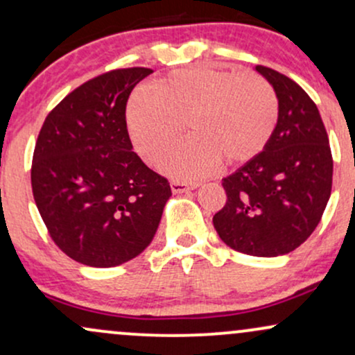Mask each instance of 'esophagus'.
I'll return each instance as SVG.
<instances>
[{"instance_id":"obj_1","label":"esophagus","mask_w":355,"mask_h":355,"mask_svg":"<svg viewBox=\"0 0 355 355\" xmlns=\"http://www.w3.org/2000/svg\"><path fill=\"white\" fill-rule=\"evenodd\" d=\"M197 183H187V182H172L170 183V189L175 195L177 193H185V191H190V190H195L197 189Z\"/></svg>"}]
</instances>
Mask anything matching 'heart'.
<instances>
[{
  "instance_id": "obj_1",
  "label": "heart",
  "mask_w": 355,
  "mask_h": 355,
  "mask_svg": "<svg viewBox=\"0 0 355 355\" xmlns=\"http://www.w3.org/2000/svg\"><path fill=\"white\" fill-rule=\"evenodd\" d=\"M279 101L262 76L197 64L157 80L150 95H137L126 108V126L146 162L160 160L183 132L191 137L162 162V170L195 180L225 162L254 160L275 132Z\"/></svg>"
}]
</instances>
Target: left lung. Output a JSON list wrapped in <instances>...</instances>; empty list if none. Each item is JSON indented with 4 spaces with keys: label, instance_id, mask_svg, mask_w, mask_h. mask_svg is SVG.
<instances>
[{
    "label": "left lung",
    "instance_id": "1",
    "mask_svg": "<svg viewBox=\"0 0 355 355\" xmlns=\"http://www.w3.org/2000/svg\"><path fill=\"white\" fill-rule=\"evenodd\" d=\"M279 101L275 132L254 160L222 180L225 207L215 214L218 237L234 250L279 257L319 225L332 189V153L317 105L294 80L255 67Z\"/></svg>",
    "mask_w": 355,
    "mask_h": 355
}]
</instances>
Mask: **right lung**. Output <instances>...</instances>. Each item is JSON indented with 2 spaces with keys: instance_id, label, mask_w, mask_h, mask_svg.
<instances>
[{
  "instance_id": "1",
  "label": "right lung",
  "mask_w": 355,
  "mask_h": 355,
  "mask_svg": "<svg viewBox=\"0 0 355 355\" xmlns=\"http://www.w3.org/2000/svg\"><path fill=\"white\" fill-rule=\"evenodd\" d=\"M150 68L96 76L51 110L31 166L33 197L51 239L70 259L116 267L140 255L172 197L150 170L126 130L130 93Z\"/></svg>"
}]
</instances>
